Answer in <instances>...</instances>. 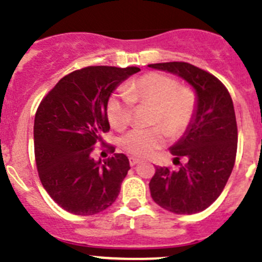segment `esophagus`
<instances>
[{
  "label": "esophagus",
  "mask_w": 262,
  "mask_h": 262,
  "mask_svg": "<svg viewBox=\"0 0 262 262\" xmlns=\"http://www.w3.org/2000/svg\"><path fill=\"white\" fill-rule=\"evenodd\" d=\"M129 164H130V166H136L137 164H139V160L136 159V157H130L129 159Z\"/></svg>",
  "instance_id": "esophagus-1"
}]
</instances>
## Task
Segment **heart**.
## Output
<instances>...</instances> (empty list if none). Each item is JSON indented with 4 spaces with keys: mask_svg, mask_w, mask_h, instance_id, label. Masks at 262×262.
I'll list each match as a JSON object with an SVG mask.
<instances>
[{
    "mask_svg": "<svg viewBox=\"0 0 262 262\" xmlns=\"http://www.w3.org/2000/svg\"><path fill=\"white\" fill-rule=\"evenodd\" d=\"M132 103L152 106V124L164 126L171 136H179L192 120L195 96L189 88L178 87V83L167 75L148 73L126 84L123 95L110 97L106 111L113 128L123 130L130 124ZM163 128L136 129L124 137L123 148L137 157L151 156L166 142Z\"/></svg>",
    "mask_w": 262,
    "mask_h": 262,
    "instance_id": "b5f03b06",
    "label": "heart"
}]
</instances>
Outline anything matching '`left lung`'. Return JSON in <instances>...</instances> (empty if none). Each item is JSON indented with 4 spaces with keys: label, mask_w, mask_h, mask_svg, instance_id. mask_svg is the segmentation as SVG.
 I'll use <instances>...</instances> for the list:
<instances>
[{
    "label": "left lung",
    "mask_w": 262,
    "mask_h": 262,
    "mask_svg": "<svg viewBox=\"0 0 262 262\" xmlns=\"http://www.w3.org/2000/svg\"><path fill=\"white\" fill-rule=\"evenodd\" d=\"M148 68L182 78L193 88L195 110L170 152L187 164L179 170L156 167L149 182L159 206L179 215L204 211L224 189L237 154V121L232 97L223 83L188 62L151 63Z\"/></svg>",
    "instance_id": "obj_1"
}]
</instances>
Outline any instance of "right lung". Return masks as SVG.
<instances>
[{
	"label": "right lung",
	"instance_id": "1",
	"mask_svg": "<svg viewBox=\"0 0 262 262\" xmlns=\"http://www.w3.org/2000/svg\"><path fill=\"white\" fill-rule=\"evenodd\" d=\"M139 68L88 67L60 79L34 119L35 164L51 199L75 215H95L115 202L128 157L95 160L93 146L108 132L107 102Z\"/></svg>",
	"mask_w": 262,
	"mask_h": 262
}]
</instances>
